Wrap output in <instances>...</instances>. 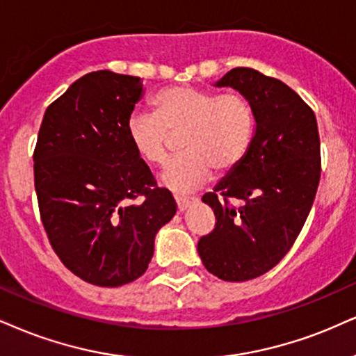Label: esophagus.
Listing matches in <instances>:
<instances>
[{
    "mask_svg": "<svg viewBox=\"0 0 356 356\" xmlns=\"http://www.w3.org/2000/svg\"><path fill=\"white\" fill-rule=\"evenodd\" d=\"M175 200H177V204H178L179 211H185V209L191 203L198 201V198H196V196H175Z\"/></svg>",
    "mask_w": 356,
    "mask_h": 356,
    "instance_id": "esophagus-1",
    "label": "esophagus"
}]
</instances>
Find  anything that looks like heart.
I'll return each mask as SVG.
<instances>
[{
	"instance_id": "obj_1",
	"label": "heart",
	"mask_w": 356,
	"mask_h": 356,
	"mask_svg": "<svg viewBox=\"0 0 356 356\" xmlns=\"http://www.w3.org/2000/svg\"><path fill=\"white\" fill-rule=\"evenodd\" d=\"M153 115L134 113L127 124L129 140L145 163L166 165L173 137H181L183 155L163 173L170 190L186 193L216 175L238 166L251 147L256 112L248 95L177 86L160 90L152 100Z\"/></svg>"
}]
</instances>
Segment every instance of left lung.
<instances>
[{
	"mask_svg": "<svg viewBox=\"0 0 356 356\" xmlns=\"http://www.w3.org/2000/svg\"><path fill=\"white\" fill-rule=\"evenodd\" d=\"M216 86L248 95L256 134L243 161L203 196L216 225L198 252L213 275L244 282L277 266L305 225L322 171L318 127L296 90L256 69H231Z\"/></svg>",
	"mask_w": 356,
	"mask_h": 356,
	"instance_id": "left-lung-1",
	"label": "left lung"
}]
</instances>
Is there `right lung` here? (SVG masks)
I'll list each match as a JSON object with an SVG mask.
<instances>
[{
  "label": "right lung",
  "instance_id": "right-lung-1",
  "mask_svg": "<svg viewBox=\"0 0 356 356\" xmlns=\"http://www.w3.org/2000/svg\"><path fill=\"white\" fill-rule=\"evenodd\" d=\"M142 92L140 77L86 74L46 108L34 148L47 239L72 274L99 287L138 279L158 229L177 213L127 134Z\"/></svg>",
  "mask_w": 356,
  "mask_h": 356
}]
</instances>
